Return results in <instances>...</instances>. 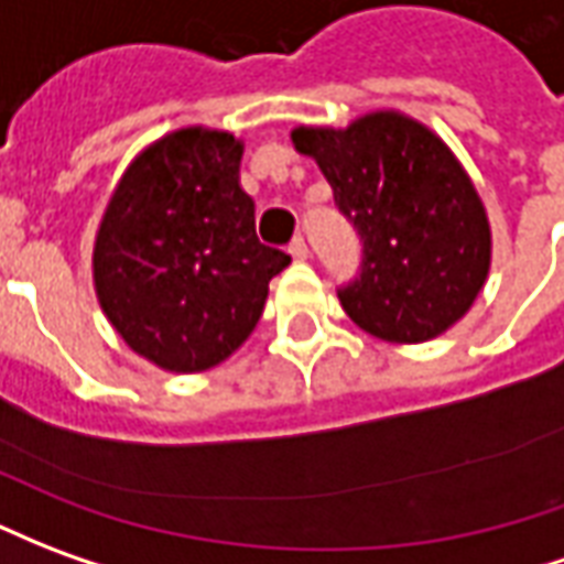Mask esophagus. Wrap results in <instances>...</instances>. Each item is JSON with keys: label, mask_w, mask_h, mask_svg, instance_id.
I'll list each match as a JSON object with an SVG mask.
<instances>
[{"label": "esophagus", "mask_w": 564, "mask_h": 564, "mask_svg": "<svg viewBox=\"0 0 564 564\" xmlns=\"http://www.w3.org/2000/svg\"><path fill=\"white\" fill-rule=\"evenodd\" d=\"M286 250H290V256H293V259H308V243H305V238H302V235H299V238H293Z\"/></svg>", "instance_id": "1"}]
</instances>
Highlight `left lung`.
Masks as SVG:
<instances>
[{
  "instance_id": "1",
  "label": "left lung",
  "mask_w": 564,
  "mask_h": 564,
  "mask_svg": "<svg viewBox=\"0 0 564 564\" xmlns=\"http://www.w3.org/2000/svg\"><path fill=\"white\" fill-rule=\"evenodd\" d=\"M293 143L360 238V269L338 286L350 321L384 341H427L460 321L486 283L491 231L448 145L397 112L299 128Z\"/></svg>"
}]
</instances>
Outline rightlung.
Wrapping results in <instances>:
<instances>
[{
  "label": "right lung",
  "mask_w": 564,
  "mask_h": 564,
  "mask_svg": "<svg viewBox=\"0 0 564 564\" xmlns=\"http://www.w3.org/2000/svg\"><path fill=\"white\" fill-rule=\"evenodd\" d=\"M238 167L231 133L183 128L133 161L106 207L97 299L118 336L161 369L200 372L241 348L269 281L290 265L256 238Z\"/></svg>",
  "instance_id": "obj_1"
}]
</instances>
